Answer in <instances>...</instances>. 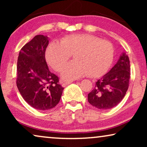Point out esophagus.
Masks as SVG:
<instances>
[{
  "label": "esophagus",
  "instance_id": "esophagus-1",
  "mask_svg": "<svg viewBox=\"0 0 147 147\" xmlns=\"http://www.w3.org/2000/svg\"><path fill=\"white\" fill-rule=\"evenodd\" d=\"M72 82V81H61V85H62V86H63V87H65V86H67V84H71Z\"/></svg>",
  "mask_w": 147,
  "mask_h": 147
}]
</instances>
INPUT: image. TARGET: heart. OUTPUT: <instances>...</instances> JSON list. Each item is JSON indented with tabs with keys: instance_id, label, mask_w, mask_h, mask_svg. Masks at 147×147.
Instances as JSON below:
<instances>
[{
	"instance_id": "b5f03b06",
	"label": "heart",
	"mask_w": 147,
	"mask_h": 147,
	"mask_svg": "<svg viewBox=\"0 0 147 147\" xmlns=\"http://www.w3.org/2000/svg\"><path fill=\"white\" fill-rule=\"evenodd\" d=\"M113 45L109 41L90 34H72L59 42L50 43L46 50L47 63L59 71L71 57L75 60L62 68L64 80H72L89 75L100 77L109 69L114 58Z\"/></svg>"
}]
</instances>
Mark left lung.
Wrapping results in <instances>:
<instances>
[{
  "mask_svg": "<svg viewBox=\"0 0 147 147\" xmlns=\"http://www.w3.org/2000/svg\"><path fill=\"white\" fill-rule=\"evenodd\" d=\"M130 71L129 58L123 53L110 71L96 82L95 88L88 95L89 103L101 110L118 105L128 90Z\"/></svg>",
  "mask_w": 147,
  "mask_h": 147,
  "instance_id": "1",
  "label": "left lung"
}]
</instances>
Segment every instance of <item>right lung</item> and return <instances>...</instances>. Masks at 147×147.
<instances>
[{
  "mask_svg": "<svg viewBox=\"0 0 147 147\" xmlns=\"http://www.w3.org/2000/svg\"><path fill=\"white\" fill-rule=\"evenodd\" d=\"M48 44L47 36L36 35L21 48L17 60L18 90L31 107L39 110L55 107L63 90L59 78L48 68L45 60Z\"/></svg>",
  "mask_w": 147,
  "mask_h": 147,
  "instance_id": "1",
  "label": "right lung"
}]
</instances>
